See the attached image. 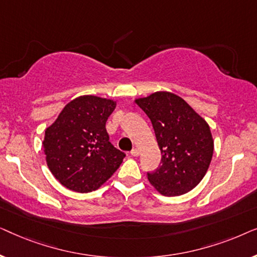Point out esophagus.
<instances>
[{"mask_svg": "<svg viewBox=\"0 0 257 257\" xmlns=\"http://www.w3.org/2000/svg\"><path fill=\"white\" fill-rule=\"evenodd\" d=\"M131 154H132L133 157H138L139 156V150L138 149H133L131 151Z\"/></svg>", "mask_w": 257, "mask_h": 257, "instance_id": "34e87169", "label": "esophagus"}]
</instances>
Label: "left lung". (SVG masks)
<instances>
[{"label": "left lung", "mask_w": 257, "mask_h": 257, "mask_svg": "<svg viewBox=\"0 0 257 257\" xmlns=\"http://www.w3.org/2000/svg\"><path fill=\"white\" fill-rule=\"evenodd\" d=\"M136 103L152 122L161 165L147 173L151 185L165 196H178L199 185L214 151L209 125L181 97L158 91Z\"/></svg>", "instance_id": "left-lung-1"}]
</instances>
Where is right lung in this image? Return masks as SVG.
Wrapping results in <instances>:
<instances>
[{
    "instance_id": "right-lung-1",
    "label": "right lung",
    "mask_w": 257,
    "mask_h": 257,
    "mask_svg": "<svg viewBox=\"0 0 257 257\" xmlns=\"http://www.w3.org/2000/svg\"><path fill=\"white\" fill-rule=\"evenodd\" d=\"M114 107L112 99L77 97L45 130L43 149L49 170L70 191H96L122 163L125 153L108 142L105 127Z\"/></svg>"
}]
</instances>
